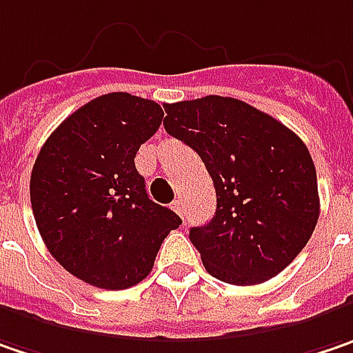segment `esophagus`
<instances>
[{
  "label": "esophagus",
  "mask_w": 353,
  "mask_h": 353,
  "mask_svg": "<svg viewBox=\"0 0 353 353\" xmlns=\"http://www.w3.org/2000/svg\"><path fill=\"white\" fill-rule=\"evenodd\" d=\"M172 209L176 211L181 219H185V207H183V201H181V199H176V201L172 203Z\"/></svg>",
  "instance_id": "34e87169"
}]
</instances>
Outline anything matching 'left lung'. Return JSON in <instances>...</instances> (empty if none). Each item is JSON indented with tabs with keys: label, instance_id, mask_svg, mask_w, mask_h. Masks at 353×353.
Here are the masks:
<instances>
[{
	"label": "left lung",
	"instance_id": "obj_1",
	"mask_svg": "<svg viewBox=\"0 0 353 353\" xmlns=\"http://www.w3.org/2000/svg\"><path fill=\"white\" fill-rule=\"evenodd\" d=\"M163 110L165 132L193 148L213 179L217 211L190 229L207 272L237 286L276 276L306 247L320 215L306 144L272 116L229 97Z\"/></svg>",
	"mask_w": 353,
	"mask_h": 353
}]
</instances>
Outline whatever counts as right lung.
I'll return each mask as SVG.
<instances>
[{
    "label": "right lung",
    "instance_id": "obj_1",
    "mask_svg": "<svg viewBox=\"0 0 353 353\" xmlns=\"http://www.w3.org/2000/svg\"><path fill=\"white\" fill-rule=\"evenodd\" d=\"M158 102L110 92L47 138L31 172V207L54 261L85 283L124 290L144 281L181 219L154 203L134 158L160 128Z\"/></svg>",
    "mask_w": 353,
    "mask_h": 353
}]
</instances>
